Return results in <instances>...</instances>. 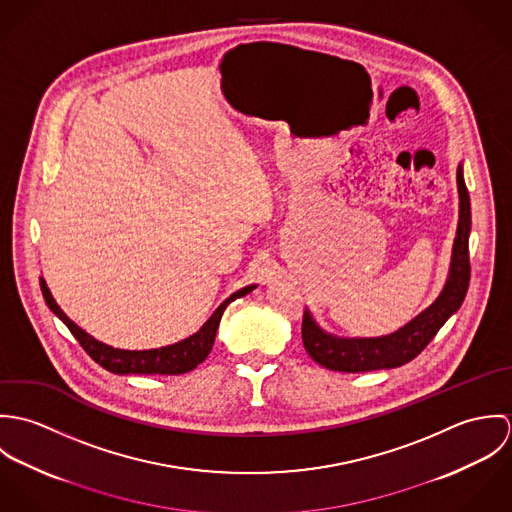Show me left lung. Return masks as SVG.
Listing matches in <instances>:
<instances>
[{
    "mask_svg": "<svg viewBox=\"0 0 512 512\" xmlns=\"http://www.w3.org/2000/svg\"><path fill=\"white\" fill-rule=\"evenodd\" d=\"M459 189V222L453 242V256L449 278L438 299L408 325L392 335L378 339H339L327 335L311 317L303 313V347L307 355L329 370L337 372H368L380 368H396L416 359L436 337L441 325L459 309L465 299L471 278L469 264V232H471V205L463 181L461 167L457 169Z\"/></svg>",
    "mask_w": 512,
    "mask_h": 512,
    "instance_id": "left-lung-1",
    "label": "left lung"
}]
</instances>
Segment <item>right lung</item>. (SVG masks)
<instances>
[{
  "mask_svg": "<svg viewBox=\"0 0 512 512\" xmlns=\"http://www.w3.org/2000/svg\"><path fill=\"white\" fill-rule=\"evenodd\" d=\"M254 288L256 286H246V288L232 293L228 299H224L220 303L219 309L211 315V319L195 335H191L185 341H179L175 345L161 347V349H151V351H122V349H114V347H108V345L96 341L94 337L84 333L78 325H74L73 321L63 313V309L57 305L45 280L41 278V292H43L49 309L69 327L74 339L88 353V357L114 374H183V372L193 370L195 366L201 365L209 357L215 337H217L220 317H222L226 305L230 301H234L236 297H242V295L252 292Z\"/></svg>",
  "mask_w": 512,
  "mask_h": 512,
  "instance_id": "add662e5",
  "label": "right lung"
}]
</instances>
